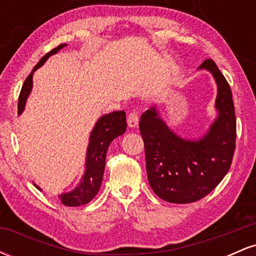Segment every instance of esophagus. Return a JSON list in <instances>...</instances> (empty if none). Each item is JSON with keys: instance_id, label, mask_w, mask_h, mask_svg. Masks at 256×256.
Segmentation results:
<instances>
[{"instance_id": "esophagus-1", "label": "esophagus", "mask_w": 256, "mask_h": 256, "mask_svg": "<svg viewBox=\"0 0 256 256\" xmlns=\"http://www.w3.org/2000/svg\"><path fill=\"white\" fill-rule=\"evenodd\" d=\"M138 122H140V118H138V114L136 112H132V113L128 114V125L130 126V128H136L138 125Z\"/></svg>"}]
</instances>
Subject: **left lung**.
Wrapping results in <instances>:
<instances>
[{
  "label": "left lung",
  "mask_w": 256,
  "mask_h": 256,
  "mask_svg": "<svg viewBox=\"0 0 256 256\" xmlns=\"http://www.w3.org/2000/svg\"><path fill=\"white\" fill-rule=\"evenodd\" d=\"M198 71L210 72L216 84V116L206 134L194 140L179 136L158 104L140 120L148 182L158 198L171 204H192L208 195L228 172L234 156L236 116L230 86L213 60H204Z\"/></svg>",
  "instance_id": "8db88e82"
}]
</instances>
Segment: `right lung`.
Listing matches in <instances>:
<instances>
[{
  "label": "right lung",
  "instance_id": "1",
  "mask_svg": "<svg viewBox=\"0 0 256 256\" xmlns=\"http://www.w3.org/2000/svg\"><path fill=\"white\" fill-rule=\"evenodd\" d=\"M66 46L67 44H60L52 52H49L48 54L44 55L40 60V62L34 67L32 72L24 82L22 91H20L19 102H18V116H22V112L25 110L26 101L30 96L32 85H34V82H32L34 73L40 67H42L52 55L56 54L58 50H61ZM125 131L126 114L124 110H114L100 116L90 132L89 144H88L86 155H85L83 176L79 179V183L76 185L74 189L58 195V200H60L61 204L67 206V207H78V206L89 204L91 200L98 195L100 186L102 184V179H104L106 155H107L110 144L114 138L124 134ZM34 185L40 192H42V188L38 186L36 183H34Z\"/></svg>",
  "mask_w": 256,
  "mask_h": 256
}]
</instances>
